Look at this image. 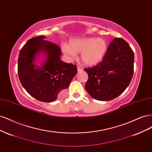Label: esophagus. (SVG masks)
Returning a JSON list of instances; mask_svg holds the SVG:
<instances>
[{
    "mask_svg": "<svg viewBox=\"0 0 152 152\" xmlns=\"http://www.w3.org/2000/svg\"><path fill=\"white\" fill-rule=\"evenodd\" d=\"M77 71L79 72H81L82 71V69L81 68H79V67H78L77 68Z\"/></svg>",
    "mask_w": 152,
    "mask_h": 152,
    "instance_id": "esophagus-1",
    "label": "esophagus"
}]
</instances>
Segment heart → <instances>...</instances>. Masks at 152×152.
<instances>
[{"label": "heart", "instance_id": "b5f03b06", "mask_svg": "<svg viewBox=\"0 0 152 152\" xmlns=\"http://www.w3.org/2000/svg\"><path fill=\"white\" fill-rule=\"evenodd\" d=\"M61 48L64 54L70 58L80 53L81 60L85 65L93 66L103 60L107 51V42L104 39L96 37H81L72 39L67 44H63Z\"/></svg>", "mask_w": 152, "mask_h": 152}]
</instances>
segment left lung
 Segmentation results:
<instances>
[{"label":"left lung","instance_id":"left-lung-1","mask_svg":"<svg viewBox=\"0 0 152 152\" xmlns=\"http://www.w3.org/2000/svg\"><path fill=\"white\" fill-rule=\"evenodd\" d=\"M134 53L127 42L115 38L110 44L103 61L85 68L89 79L85 89L92 98L110 101L121 95L129 85L134 72Z\"/></svg>","mask_w":152,"mask_h":152}]
</instances>
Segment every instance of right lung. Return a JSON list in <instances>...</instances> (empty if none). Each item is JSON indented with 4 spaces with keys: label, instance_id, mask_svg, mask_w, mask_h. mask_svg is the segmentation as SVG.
I'll return each mask as SVG.
<instances>
[{
    "label": "right lung",
    "instance_id": "1",
    "mask_svg": "<svg viewBox=\"0 0 152 152\" xmlns=\"http://www.w3.org/2000/svg\"><path fill=\"white\" fill-rule=\"evenodd\" d=\"M37 36L26 42L20 50L18 73L23 87L32 97L40 102H54L67 89L77 72L75 65L61 60L57 45ZM43 56L42 61L38 59Z\"/></svg>",
    "mask_w": 152,
    "mask_h": 152
}]
</instances>
